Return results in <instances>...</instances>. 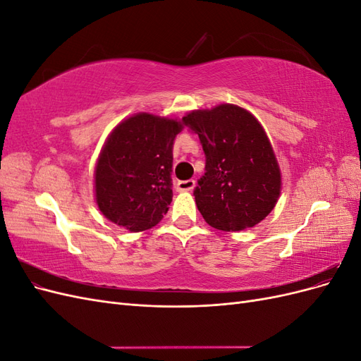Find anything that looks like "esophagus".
I'll list each match as a JSON object with an SVG mask.
<instances>
[{"instance_id": "34e87169", "label": "esophagus", "mask_w": 361, "mask_h": 361, "mask_svg": "<svg viewBox=\"0 0 361 361\" xmlns=\"http://www.w3.org/2000/svg\"><path fill=\"white\" fill-rule=\"evenodd\" d=\"M194 187H195V180H194V179L179 180L178 185H176L178 191H191V190H194Z\"/></svg>"}]
</instances>
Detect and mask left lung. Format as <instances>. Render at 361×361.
Masks as SVG:
<instances>
[{
  "instance_id": "left-lung-1",
  "label": "left lung",
  "mask_w": 361,
  "mask_h": 361,
  "mask_svg": "<svg viewBox=\"0 0 361 361\" xmlns=\"http://www.w3.org/2000/svg\"><path fill=\"white\" fill-rule=\"evenodd\" d=\"M183 123L200 138L204 174L194 190L204 221L226 232L253 227L274 209L281 173L267 133L244 108L195 110Z\"/></svg>"
}]
</instances>
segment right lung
<instances>
[{
    "mask_svg": "<svg viewBox=\"0 0 361 361\" xmlns=\"http://www.w3.org/2000/svg\"><path fill=\"white\" fill-rule=\"evenodd\" d=\"M183 120L138 113L106 138L94 169L99 211L120 227L143 232L157 226L173 199V141Z\"/></svg>",
    "mask_w": 361,
    "mask_h": 361,
    "instance_id": "1",
    "label": "right lung"
}]
</instances>
